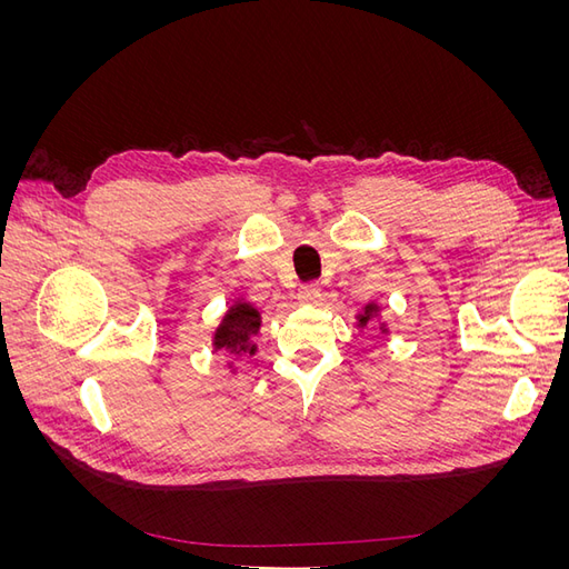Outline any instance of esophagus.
<instances>
[{
	"label": "esophagus",
	"mask_w": 569,
	"mask_h": 569,
	"mask_svg": "<svg viewBox=\"0 0 569 569\" xmlns=\"http://www.w3.org/2000/svg\"><path fill=\"white\" fill-rule=\"evenodd\" d=\"M297 299H299V303H318V299H320V287H318L316 282L301 284L299 291H297Z\"/></svg>",
	"instance_id": "1"
}]
</instances>
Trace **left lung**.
Segmentation results:
<instances>
[{"mask_svg": "<svg viewBox=\"0 0 569 569\" xmlns=\"http://www.w3.org/2000/svg\"><path fill=\"white\" fill-rule=\"evenodd\" d=\"M356 320H358V330H366V327H368L370 322H377V325H380L382 335H387V332H389L387 322H382V320H380V306H377L375 301L366 303V306H363V311H360V313L356 316Z\"/></svg>", "mask_w": 569, "mask_h": 569, "instance_id": "left-lung-1", "label": "left lung"}]
</instances>
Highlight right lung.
Masks as SVG:
<instances>
[{
  "instance_id": "right-lung-1",
  "label": "right lung",
  "mask_w": 569,
  "mask_h": 569,
  "mask_svg": "<svg viewBox=\"0 0 569 569\" xmlns=\"http://www.w3.org/2000/svg\"><path fill=\"white\" fill-rule=\"evenodd\" d=\"M258 330H261V313H258V308L244 299H237L216 327L213 351H230L232 356H253L256 343L251 339L258 335ZM228 366L232 368V363Z\"/></svg>"
}]
</instances>
